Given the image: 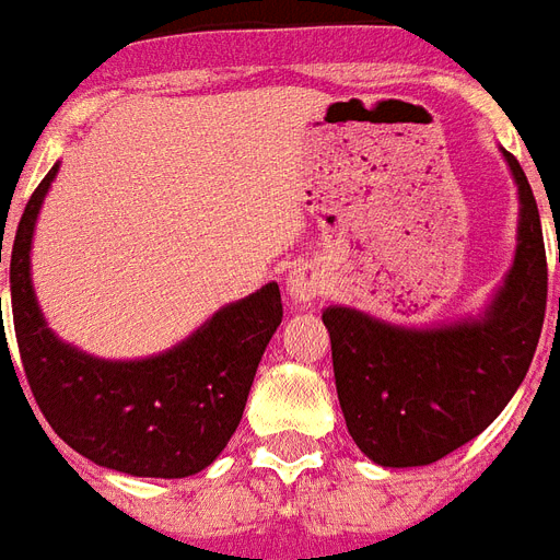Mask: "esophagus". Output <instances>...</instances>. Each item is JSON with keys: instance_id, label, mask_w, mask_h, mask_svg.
<instances>
[{"instance_id": "esophagus-1", "label": "esophagus", "mask_w": 560, "mask_h": 560, "mask_svg": "<svg viewBox=\"0 0 560 560\" xmlns=\"http://www.w3.org/2000/svg\"><path fill=\"white\" fill-rule=\"evenodd\" d=\"M288 293L293 302H299V305H311L319 293L325 290V281H323V272L316 270V267H311V264H299V267H293V270L288 272Z\"/></svg>"}]
</instances>
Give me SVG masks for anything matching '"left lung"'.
<instances>
[{
  "instance_id": "8db88e82",
  "label": "left lung",
  "mask_w": 560,
  "mask_h": 560,
  "mask_svg": "<svg viewBox=\"0 0 560 560\" xmlns=\"http://www.w3.org/2000/svg\"><path fill=\"white\" fill-rule=\"evenodd\" d=\"M503 156L521 194L517 249L482 316L404 328L354 307L323 311L346 427L383 468L433 465L477 439L529 372L547 314V249L529 179Z\"/></svg>"
}]
</instances>
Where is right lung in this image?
I'll return each mask as SVG.
<instances>
[{
    "label": "right lung",
    "instance_id": "right-lung-1",
    "mask_svg": "<svg viewBox=\"0 0 560 560\" xmlns=\"http://www.w3.org/2000/svg\"><path fill=\"white\" fill-rule=\"evenodd\" d=\"M57 168L31 194L11 246L13 331L34 400L51 430L101 468L191 477L218 459L241 424L255 369L284 314L279 284L220 307L156 358L101 360L78 351L48 328L31 284V237ZM4 349L2 331L0 354Z\"/></svg>",
    "mask_w": 560,
    "mask_h": 560
}]
</instances>
